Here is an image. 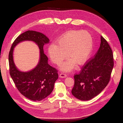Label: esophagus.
<instances>
[{"mask_svg": "<svg viewBox=\"0 0 123 123\" xmlns=\"http://www.w3.org/2000/svg\"><path fill=\"white\" fill-rule=\"evenodd\" d=\"M67 76V75L64 73H61V74H60V75H59V77H61V78H65Z\"/></svg>", "mask_w": 123, "mask_h": 123, "instance_id": "esophagus-1", "label": "esophagus"}]
</instances>
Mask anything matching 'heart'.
<instances>
[{"label":"heart","instance_id":"obj_1","mask_svg":"<svg viewBox=\"0 0 123 123\" xmlns=\"http://www.w3.org/2000/svg\"><path fill=\"white\" fill-rule=\"evenodd\" d=\"M93 42L90 33L87 31H70L63 34L48 47V54L51 61L59 64L65 59L68 54L70 59L61 66L65 71L72 70L76 64L82 65L87 62L93 50Z\"/></svg>","mask_w":123,"mask_h":123}]
</instances>
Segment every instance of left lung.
<instances>
[{"mask_svg": "<svg viewBox=\"0 0 123 123\" xmlns=\"http://www.w3.org/2000/svg\"><path fill=\"white\" fill-rule=\"evenodd\" d=\"M113 65L112 50L101 36L100 47L94 57L74 76L72 95L80 100H90L98 95L108 84Z\"/></svg>", "mask_w": 123, "mask_h": 123, "instance_id": "8db88e82", "label": "left lung"}]
</instances>
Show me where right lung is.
I'll use <instances>...</instances> for the list:
<instances>
[{"mask_svg":"<svg viewBox=\"0 0 123 123\" xmlns=\"http://www.w3.org/2000/svg\"><path fill=\"white\" fill-rule=\"evenodd\" d=\"M24 41H31L38 46L40 59L38 65L28 72H21L16 67L13 59L14 48ZM49 39L43 33L29 30L17 37L13 43L9 54L10 74L19 91L25 98L34 101H40L52 92L55 81L58 79L57 71L48 64V58L43 52L44 44Z\"/></svg>","mask_w":123,"mask_h":123,"instance_id":"right-lung-1","label":"right lung"}]
</instances>
